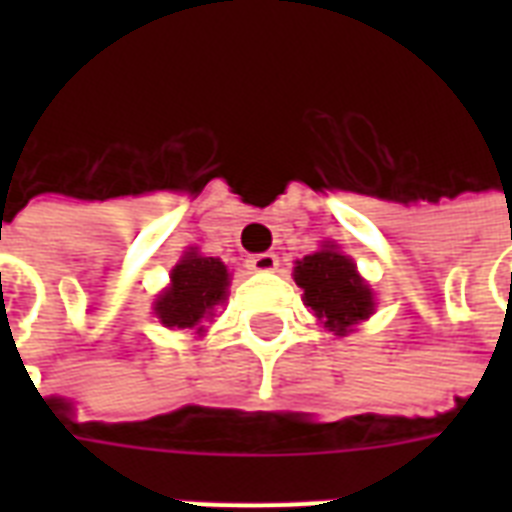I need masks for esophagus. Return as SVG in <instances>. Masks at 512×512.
<instances>
[{"label": "esophagus", "instance_id": "1", "mask_svg": "<svg viewBox=\"0 0 512 512\" xmlns=\"http://www.w3.org/2000/svg\"><path fill=\"white\" fill-rule=\"evenodd\" d=\"M249 268L252 271H260V273H268V271H276V265H279V257L273 255V252H257L247 260Z\"/></svg>", "mask_w": 512, "mask_h": 512}]
</instances>
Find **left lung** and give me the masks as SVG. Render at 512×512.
Masks as SVG:
<instances>
[{
	"mask_svg": "<svg viewBox=\"0 0 512 512\" xmlns=\"http://www.w3.org/2000/svg\"><path fill=\"white\" fill-rule=\"evenodd\" d=\"M295 281L297 287H303L305 305L324 319V327L335 335H345L353 324L372 316V292L358 279L353 260L335 247L297 260Z\"/></svg>",
	"mask_w": 512,
	"mask_h": 512,
	"instance_id": "left-lung-1",
	"label": "left lung"
}]
</instances>
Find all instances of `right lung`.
<instances>
[{
    "instance_id": "right-lung-1",
    "label": "right lung",
    "mask_w": 512,
    "mask_h": 512,
    "mask_svg": "<svg viewBox=\"0 0 512 512\" xmlns=\"http://www.w3.org/2000/svg\"><path fill=\"white\" fill-rule=\"evenodd\" d=\"M172 284L156 300V316L172 329H193L225 300L228 271L217 257L188 252L172 268Z\"/></svg>"
}]
</instances>
